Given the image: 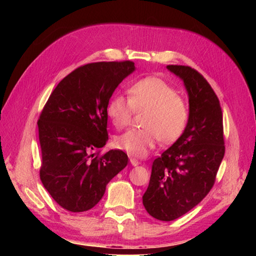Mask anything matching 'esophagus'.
I'll return each instance as SVG.
<instances>
[{
    "instance_id": "esophagus-1",
    "label": "esophagus",
    "mask_w": 256,
    "mask_h": 256,
    "mask_svg": "<svg viewBox=\"0 0 256 256\" xmlns=\"http://www.w3.org/2000/svg\"><path fill=\"white\" fill-rule=\"evenodd\" d=\"M130 162H131L132 166H138V164H140V162H138V160H136V158H130Z\"/></svg>"
}]
</instances>
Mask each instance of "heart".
Returning a JSON list of instances; mask_svg holds the SVG:
<instances>
[{"label":"heart","instance_id":"obj_1","mask_svg":"<svg viewBox=\"0 0 256 256\" xmlns=\"http://www.w3.org/2000/svg\"><path fill=\"white\" fill-rule=\"evenodd\" d=\"M146 110L144 128H130L115 138V146L133 157H144L160 138L170 144L178 138L188 125V107L172 86L156 76L134 82L128 89V99L114 94L106 114L115 128L128 125L133 110Z\"/></svg>","mask_w":256,"mask_h":256}]
</instances>
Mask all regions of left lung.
Masks as SVG:
<instances>
[{"label":"left lung","instance_id":"obj_1","mask_svg":"<svg viewBox=\"0 0 256 256\" xmlns=\"http://www.w3.org/2000/svg\"><path fill=\"white\" fill-rule=\"evenodd\" d=\"M167 68L188 92V120L182 136L154 159L142 196L146 212L162 222L180 218L206 198L224 154L222 110L211 86L190 66Z\"/></svg>","mask_w":256,"mask_h":256}]
</instances>
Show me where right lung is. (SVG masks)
Masks as SVG:
<instances>
[{"mask_svg": "<svg viewBox=\"0 0 256 256\" xmlns=\"http://www.w3.org/2000/svg\"><path fill=\"white\" fill-rule=\"evenodd\" d=\"M136 71L134 63L98 62L78 68L56 86L38 120L40 180L63 209L84 212L102 200L106 186L126 167L122 150H98L108 141L106 106Z\"/></svg>", "mask_w": 256, "mask_h": 256, "instance_id": "1", "label": "right lung"}]
</instances>
